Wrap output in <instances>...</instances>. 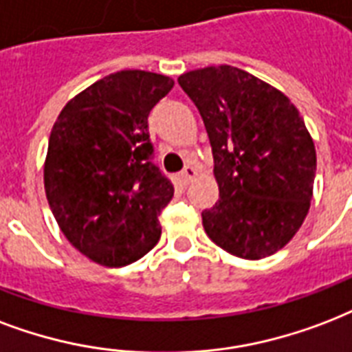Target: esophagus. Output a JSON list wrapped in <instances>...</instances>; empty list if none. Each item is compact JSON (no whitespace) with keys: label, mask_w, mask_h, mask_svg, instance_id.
<instances>
[{"label":"esophagus","mask_w":352,"mask_h":352,"mask_svg":"<svg viewBox=\"0 0 352 352\" xmlns=\"http://www.w3.org/2000/svg\"><path fill=\"white\" fill-rule=\"evenodd\" d=\"M195 175H197V170H195L194 166H186V168L181 171L182 182H192V181H194Z\"/></svg>","instance_id":"esophagus-1"}]
</instances>
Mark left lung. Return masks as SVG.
Listing matches in <instances>:
<instances>
[{
	"label": "left lung",
	"mask_w": 352,
	"mask_h": 352,
	"mask_svg": "<svg viewBox=\"0 0 352 352\" xmlns=\"http://www.w3.org/2000/svg\"><path fill=\"white\" fill-rule=\"evenodd\" d=\"M197 107L214 157L219 201L203 216L216 245L240 258L277 253L307 218L316 147L283 92L234 66L179 77Z\"/></svg>",
	"instance_id": "obj_1"
}]
</instances>
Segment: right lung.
Returning a JSON list of instances; mask_svg holds the SVG:
<instances>
[{"label":"right lung","mask_w":352,"mask_h":352,"mask_svg":"<svg viewBox=\"0 0 352 352\" xmlns=\"http://www.w3.org/2000/svg\"><path fill=\"white\" fill-rule=\"evenodd\" d=\"M171 88L166 75L116 72L69 99L51 129L47 203L69 243L98 264L136 262L160 238L173 184L153 164L147 116Z\"/></svg>","instance_id":"1"}]
</instances>
